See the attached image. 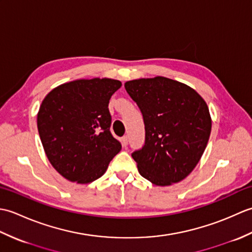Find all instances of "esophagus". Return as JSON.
<instances>
[{
    "label": "esophagus",
    "mask_w": 252,
    "mask_h": 252,
    "mask_svg": "<svg viewBox=\"0 0 252 252\" xmlns=\"http://www.w3.org/2000/svg\"><path fill=\"white\" fill-rule=\"evenodd\" d=\"M121 143H122L123 147H126V145H127V136L126 135L121 137Z\"/></svg>",
    "instance_id": "34e87169"
}]
</instances>
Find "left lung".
<instances>
[{
    "instance_id": "left-lung-1",
    "label": "left lung",
    "mask_w": 252,
    "mask_h": 252,
    "mask_svg": "<svg viewBox=\"0 0 252 252\" xmlns=\"http://www.w3.org/2000/svg\"><path fill=\"white\" fill-rule=\"evenodd\" d=\"M145 125L144 146L132 153L138 172L158 186L184 180L199 162L211 117L195 90L172 79H137L125 84Z\"/></svg>"
}]
</instances>
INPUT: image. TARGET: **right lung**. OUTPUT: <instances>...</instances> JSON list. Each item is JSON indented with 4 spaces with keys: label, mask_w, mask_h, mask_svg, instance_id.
Wrapping results in <instances>:
<instances>
[{
    "label": "right lung",
    "mask_w": 252,
    "mask_h": 252,
    "mask_svg": "<svg viewBox=\"0 0 252 252\" xmlns=\"http://www.w3.org/2000/svg\"><path fill=\"white\" fill-rule=\"evenodd\" d=\"M121 88L114 79L76 80L52 90L37 112L47 159L68 181L88 184L103 175L121 151L110 132L108 104Z\"/></svg>",
    "instance_id": "right-lung-1"
}]
</instances>
